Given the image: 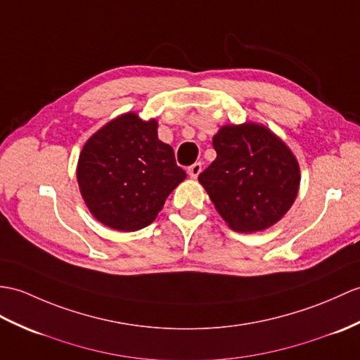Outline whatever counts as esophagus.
<instances>
[{
    "mask_svg": "<svg viewBox=\"0 0 360 360\" xmlns=\"http://www.w3.org/2000/svg\"><path fill=\"white\" fill-rule=\"evenodd\" d=\"M200 170H202V164H200V162H195L193 165H190V167H188V174H190V178L196 179V178H198V174L200 173Z\"/></svg>",
    "mask_w": 360,
    "mask_h": 360,
    "instance_id": "34e87169",
    "label": "esophagus"
}]
</instances>
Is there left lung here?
<instances>
[{"label": "left lung", "mask_w": 360, "mask_h": 360, "mask_svg": "<svg viewBox=\"0 0 360 360\" xmlns=\"http://www.w3.org/2000/svg\"><path fill=\"white\" fill-rule=\"evenodd\" d=\"M216 160L199 174L216 210L229 227L255 233L271 227L299 191L295 155L265 125H224L213 136Z\"/></svg>", "instance_id": "left-lung-1"}]
</instances>
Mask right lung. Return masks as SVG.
Returning <instances> with one entry per match:
<instances>
[{"instance_id":"1","label":"right lung","mask_w":360,"mask_h":360,"mask_svg":"<svg viewBox=\"0 0 360 360\" xmlns=\"http://www.w3.org/2000/svg\"><path fill=\"white\" fill-rule=\"evenodd\" d=\"M186 176L173 148L158 139L156 120L142 121L131 112L91 135L77 167L79 191L90 213L120 231L152 224Z\"/></svg>"}]
</instances>
